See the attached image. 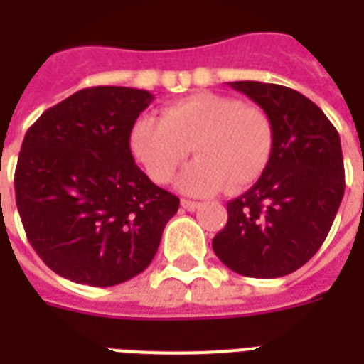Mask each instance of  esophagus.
Instances as JSON below:
<instances>
[{
  "instance_id": "obj_1",
  "label": "esophagus",
  "mask_w": 364,
  "mask_h": 364,
  "mask_svg": "<svg viewBox=\"0 0 364 364\" xmlns=\"http://www.w3.org/2000/svg\"><path fill=\"white\" fill-rule=\"evenodd\" d=\"M180 204H182V208H186L188 212H193V210H197L200 206V203H195V200H188V199H182L180 200Z\"/></svg>"
}]
</instances>
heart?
<instances>
[{
  "label": "heart",
  "mask_w": 364,
  "mask_h": 364,
  "mask_svg": "<svg viewBox=\"0 0 364 364\" xmlns=\"http://www.w3.org/2000/svg\"><path fill=\"white\" fill-rule=\"evenodd\" d=\"M130 149L156 184H167L191 149L195 161L182 173L178 188L206 197L253 184L272 158L273 130L262 109L200 91L169 104L161 117L137 119Z\"/></svg>",
  "instance_id": "obj_1"
}]
</instances>
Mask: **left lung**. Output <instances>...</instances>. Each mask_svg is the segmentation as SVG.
Wrapping results in <instances>:
<instances>
[{"mask_svg":"<svg viewBox=\"0 0 364 364\" xmlns=\"http://www.w3.org/2000/svg\"><path fill=\"white\" fill-rule=\"evenodd\" d=\"M272 122L273 150L257 184L227 204L229 221L212 240L232 272L275 279L322 247L344 197L341 137L323 111L290 87L232 81Z\"/></svg>","mask_w":364,"mask_h":364,"instance_id":"left-lung-1","label":"left lung"}]
</instances>
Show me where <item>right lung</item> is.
I'll return each mask as SVG.
<instances>
[{
    "mask_svg": "<svg viewBox=\"0 0 364 364\" xmlns=\"http://www.w3.org/2000/svg\"><path fill=\"white\" fill-rule=\"evenodd\" d=\"M154 95L81 89L27 130L14 173L27 240L57 275L115 287L152 262L178 197L135 165L130 132Z\"/></svg>",
    "mask_w": 364,
    "mask_h": 364,
    "instance_id": "obj_1",
    "label": "right lung"
}]
</instances>
